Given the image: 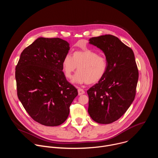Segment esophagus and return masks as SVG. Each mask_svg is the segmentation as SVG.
I'll return each mask as SVG.
<instances>
[{
	"label": "esophagus",
	"mask_w": 158,
	"mask_h": 158,
	"mask_svg": "<svg viewBox=\"0 0 158 158\" xmlns=\"http://www.w3.org/2000/svg\"><path fill=\"white\" fill-rule=\"evenodd\" d=\"M84 93H85V91H84L83 89H82L81 88H79L78 89V94H79V96L84 94Z\"/></svg>",
	"instance_id": "1"
}]
</instances>
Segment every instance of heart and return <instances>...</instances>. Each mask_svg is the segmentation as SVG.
<instances>
[{
  "mask_svg": "<svg viewBox=\"0 0 158 158\" xmlns=\"http://www.w3.org/2000/svg\"><path fill=\"white\" fill-rule=\"evenodd\" d=\"M62 67L67 79H71L77 69L79 72L74 76L72 81L73 83L92 84L104 77L107 70V62L105 57L99 56L97 52L85 49L75 51L73 57L69 55L65 56Z\"/></svg>",
  "mask_w": 158,
  "mask_h": 158,
  "instance_id": "b5f03b06",
  "label": "heart"
}]
</instances>
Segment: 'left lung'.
Instances as JSON below:
<instances>
[{"mask_svg":"<svg viewBox=\"0 0 158 158\" xmlns=\"http://www.w3.org/2000/svg\"><path fill=\"white\" fill-rule=\"evenodd\" d=\"M89 41L104 53L107 70L87 91L88 112L96 123L110 124L119 119L134 99L139 77L137 65L132 50L116 36L104 35Z\"/></svg>","mask_w":158,"mask_h":158,"instance_id":"obj_1","label":"left lung"}]
</instances>
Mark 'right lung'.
<instances>
[{
    "mask_svg": "<svg viewBox=\"0 0 158 158\" xmlns=\"http://www.w3.org/2000/svg\"><path fill=\"white\" fill-rule=\"evenodd\" d=\"M69 49V44L62 39L39 37L22 51L15 67L18 98L29 116L42 125L64 123L78 94L62 71Z\"/></svg>",
    "mask_w": 158,
    "mask_h": 158,
    "instance_id": "right-lung-1",
    "label": "right lung"
}]
</instances>
